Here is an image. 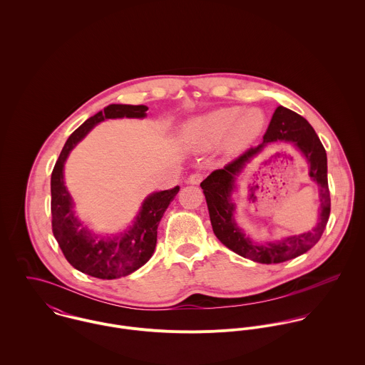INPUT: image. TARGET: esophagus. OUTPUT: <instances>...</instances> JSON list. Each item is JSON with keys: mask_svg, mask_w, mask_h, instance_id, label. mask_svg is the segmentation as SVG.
<instances>
[{"mask_svg": "<svg viewBox=\"0 0 365 365\" xmlns=\"http://www.w3.org/2000/svg\"><path fill=\"white\" fill-rule=\"evenodd\" d=\"M202 178H204V174L195 173V174H191V175L188 177L187 182H188V184H192V185H198V184L202 181Z\"/></svg>", "mask_w": 365, "mask_h": 365, "instance_id": "obj_1", "label": "esophagus"}]
</instances>
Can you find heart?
Masks as SVG:
<instances>
[{
	"instance_id": "obj_1",
	"label": "heart",
	"mask_w": 365,
	"mask_h": 365,
	"mask_svg": "<svg viewBox=\"0 0 365 365\" xmlns=\"http://www.w3.org/2000/svg\"><path fill=\"white\" fill-rule=\"evenodd\" d=\"M264 126L265 115L259 108L225 106L194 118L185 132L200 148H212L223 140L227 153H239L260 136Z\"/></svg>"
}]
</instances>
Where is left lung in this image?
<instances>
[{
  "label": "left lung",
  "instance_id": "1",
  "mask_svg": "<svg viewBox=\"0 0 365 365\" xmlns=\"http://www.w3.org/2000/svg\"><path fill=\"white\" fill-rule=\"evenodd\" d=\"M274 143H289L307 158L310 176L319 187V222L307 234L289 237L277 242L256 244L237 226L234 220L235 205L231 200V194L235 190V178L242 168L268 144ZM201 188L204 190L207 200L215 236L236 255L261 264L284 262L307 253L319 242L330 215L326 150L309 122L297 112L281 105L272 115L262 138V143L257 148L249 149L223 168L212 171L201 182Z\"/></svg>",
  "mask_w": 365,
  "mask_h": 365
}]
</instances>
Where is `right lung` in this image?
I'll use <instances>...</instances> for the list:
<instances>
[{"label": "right lung", "mask_w": 365, "mask_h": 365, "mask_svg": "<svg viewBox=\"0 0 365 365\" xmlns=\"http://www.w3.org/2000/svg\"><path fill=\"white\" fill-rule=\"evenodd\" d=\"M148 109L146 105H108L70 135L53 168V235L66 260L76 269L100 279L126 277L150 260L156 249L158 223L180 187L150 194L126 230L110 236L97 235L76 216L73 198L64 185V163L77 143L100 122L116 118L142 119Z\"/></svg>", "instance_id": "right-lung-1"}]
</instances>
